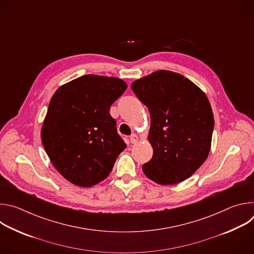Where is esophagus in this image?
I'll return each instance as SVG.
<instances>
[{
	"mask_svg": "<svg viewBox=\"0 0 254 254\" xmlns=\"http://www.w3.org/2000/svg\"><path fill=\"white\" fill-rule=\"evenodd\" d=\"M129 139H130V142L131 143H136L138 141V135L135 134V133H132L130 136H129Z\"/></svg>",
	"mask_w": 254,
	"mask_h": 254,
	"instance_id": "1",
	"label": "esophagus"
}]
</instances>
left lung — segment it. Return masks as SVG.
Returning <instances> with one entry per match:
<instances>
[{
    "label": "left lung",
    "mask_w": 254,
    "mask_h": 254,
    "mask_svg": "<svg viewBox=\"0 0 254 254\" xmlns=\"http://www.w3.org/2000/svg\"><path fill=\"white\" fill-rule=\"evenodd\" d=\"M137 98L148 107L151 161L142 165L149 179L174 185L190 178L206 161L214 119L208 97L188 78L158 70L131 83Z\"/></svg>",
    "instance_id": "obj_1"
}]
</instances>
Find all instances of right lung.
I'll list each match as a JSON object with an SVG mask.
<instances>
[{
    "mask_svg": "<svg viewBox=\"0 0 254 254\" xmlns=\"http://www.w3.org/2000/svg\"><path fill=\"white\" fill-rule=\"evenodd\" d=\"M127 87L117 77L87 74L54 92L41 138L52 165L70 183L91 187L101 182L126 149L110 108Z\"/></svg>",
    "mask_w": 254,
    "mask_h": 254,
    "instance_id": "obj_1",
    "label": "right lung"
}]
</instances>
